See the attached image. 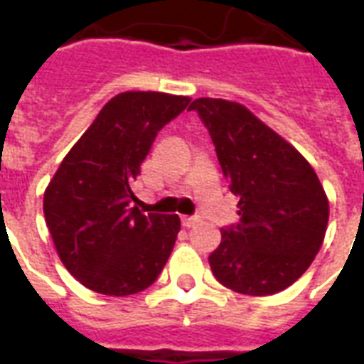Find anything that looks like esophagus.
<instances>
[{"label":"esophagus","instance_id":"34e87169","mask_svg":"<svg viewBox=\"0 0 364 364\" xmlns=\"http://www.w3.org/2000/svg\"><path fill=\"white\" fill-rule=\"evenodd\" d=\"M181 223H183V227L191 228L198 223V219H196V217H181Z\"/></svg>","mask_w":364,"mask_h":364}]
</instances>
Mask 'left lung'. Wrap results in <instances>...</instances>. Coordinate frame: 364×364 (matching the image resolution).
<instances>
[{
  "label": "left lung",
  "mask_w": 364,
  "mask_h": 364,
  "mask_svg": "<svg viewBox=\"0 0 364 364\" xmlns=\"http://www.w3.org/2000/svg\"><path fill=\"white\" fill-rule=\"evenodd\" d=\"M188 111L210 132L228 188L240 198V221L221 228L211 272L236 293H279L308 270L325 238L321 183L293 145L243 105L198 98Z\"/></svg>",
  "instance_id": "obj_1"
}]
</instances>
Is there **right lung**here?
<instances>
[{
  "label": "right lung",
  "mask_w": 364,
  "mask_h": 364,
  "mask_svg": "<svg viewBox=\"0 0 364 364\" xmlns=\"http://www.w3.org/2000/svg\"><path fill=\"white\" fill-rule=\"evenodd\" d=\"M188 102L164 92L111 98L48 183L43 200L48 232L65 268L90 291L139 293L164 268L181 221L130 208L132 183L159 132Z\"/></svg>",
  "instance_id": "right-lung-1"
}]
</instances>
